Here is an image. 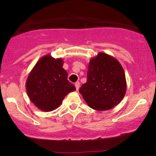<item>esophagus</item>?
Wrapping results in <instances>:
<instances>
[{
    "mask_svg": "<svg viewBox=\"0 0 156 156\" xmlns=\"http://www.w3.org/2000/svg\"><path fill=\"white\" fill-rule=\"evenodd\" d=\"M75 87H76V90L78 91V89H79V87H80V83H79V82H76V83H75Z\"/></svg>",
    "mask_w": 156,
    "mask_h": 156,
    "instance_id": "1",
    "label": "esophagus"
}]
</instances>
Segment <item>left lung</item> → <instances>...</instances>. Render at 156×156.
<instances>
[{
  "mask_svg": "<svg viewBox=\"0 0 156 156\" xmlns=\"http://www.w3.org/2000/svg\"><path fill=\"white\" fill-rule=\"evenodd\" d=\"M126 88L125 71L119 61L101 52L89 61L87 81L79 92L90 108L106 111L120 103Z\"/></svg>",
  "mask_w": 156,
  "mask_h": 156,
  "instance_id": "left-lung-1",
  "label": "left lung"
}]
</instances>
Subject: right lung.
<instances>
[{
  "mask_svg": "<svg viewBox=\"0 0 156 156\" xmlns=\"http://www.w3.org/2000/svg\"><path fill=\"white\" fill-rule=\"evenodd\" d=\"M62 58L45 55L39 59L27 78L26 87L30 101L43 112H51L62 104L76 87L67 80Z\"/></svg>",
  "mask_w": 156,
  "mask_h": 156,
  "instance_id": "obj_1",
  "label": "right lung"
}]
</instances>
